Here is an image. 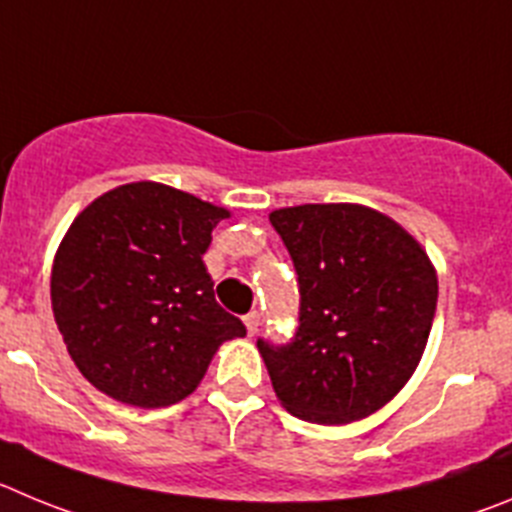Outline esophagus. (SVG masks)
<instances>
[{
    "mask_svg": "<svg viewBox=\"0 0 512 512\" xmlns=\"http://www.w3.org/2000/svg\"><path fill=\"white\" fill-rule=\"evenodd\" d=\"M245 326H247V334L255 336L257 329H260V313H257V311L247 313V316H245Z\"/></svg>",
    "mask_w": 512,
    "mask_h": 512,
    "instance_id": "1",
    "label": "esophagus"
}]
</instances>
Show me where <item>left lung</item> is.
I'll return each mask as SVG.
<instances>
[{"label":"left lung","instance_id":"left-lung-1","mask_svg":"<svg viewBox=\"0 0 512 512\" xmlns=\"http://www.w3.org/2000/svg\"><path fill=\"white\" fill-rule=\"evenodd\" d=\"M298 273L301 316L285 347L257 339L280 405L321 426L372 416L411 380L439 278L418 239L362 204L275 209Z\"/></svg>","mask_w":512,"mask_h":512}]
</instances>
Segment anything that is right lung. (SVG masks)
<instances>
[{"instance_id": "right-lung-1", "label": "right lung", "mask_w": 512, "mask_h": 512, "mask_svg": "<svg viewBox=\"0 0 512 512\" xmlns=\"http://www.w3.org/2000/svg\"><path fill=\"white\" fill-rule=\"evenodd\" d=\"M229 211L155 181L101 193L73 219L50 273L58 331L109 398L165 408L199 388L245 324L214 298L204 252Z\"/></svg>"}]
</instances>
